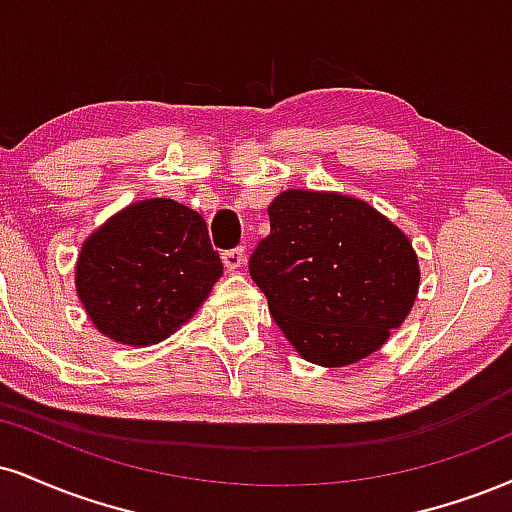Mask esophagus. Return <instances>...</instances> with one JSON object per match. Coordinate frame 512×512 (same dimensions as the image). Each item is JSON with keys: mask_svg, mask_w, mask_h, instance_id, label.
<instances>
[{"mask_svg": "<svg viewBox=\"0 0 512 512\" xmlns=\"http://www.w3.org/2000/svg\"><path fill=\"white\" fill-rule=\"evenodd\" d=\"M221 260H224V267L229 269V272H236V269L243 267L245 250L243 248H233V250L221 252Z\"/></svg>", "mask_w": 512, "mask_h": 512, "instance_id": "esophagus-1", "label": "esophagus"}]
</instances>
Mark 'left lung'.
I'll use <instances>...</instances> for the list:
<instances>
[{
	"label": "left lung",
	"instance_id": "obj_1",
	"mask_svg": "<svg viewBox=\"0 0 512 512\" xmlns=\"http://www.w3.org/2000/svg\"><path fill=\"white\" fill-rule=\"evenodd\" d=\"M250 276L293 348L322 367L377 353L410 315L420 264L396 224L357 197L283 190Z\"/></svg>",
	"mask_w": 512,
	"mask_h": 512
}]
</instances>
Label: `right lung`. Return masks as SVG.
I'll return each mask as SVG.
<instances>
[{"mask_svg": "<svg viewBox=\"0 0 512 512\" xmlns=\"http://www.w3.org/2000/svg\"><path fill=\"white\" fill-rule=\"evenodd\" d=\"M221 272L205 219L152 197L121 209L85 240L76 291L104 336L152 346L193 317Z\"/></svg>", "mask_w": 512, "mask_h": 512, "instance_id": "obj_1", "label": "right lung"}]
</instances>
